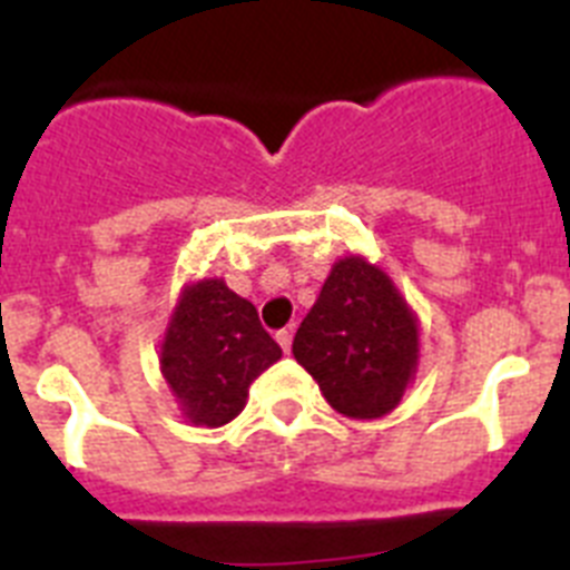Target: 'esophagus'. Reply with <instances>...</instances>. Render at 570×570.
<instances>
[{"label":"esophagus","instance_id":"obj_1","mask_svg":"<svg viewBox=\"0 0 570 570\" xmlns=\"http://www.w3.org/2000/svg\"><path fill=\"white\" fill-rule=\"evenodd\" d=\"M276 342H279L282 351H285V354H288V351H291V342H294V328H282V331H276Z\"/></svg>","mask_w":570,"mask_h":570}]
</instances>
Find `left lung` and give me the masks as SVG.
I'll return each mask as SVG.
<instances>
[{
    "label": "left lung",
    "instance_id": "8db88e82",
    "mask_svg": "<svg viewBox=\"0 0 570 570\" xmlns=\"http://www.w3.org/2000/svg\"><path fill=\"white\" fill-rule=\"evenodd\" d=\"M294 356L345 416L374 420L400 405L416 367V320L380 268L347 256L294 336Z\"/></svg>",
    "mask_w": 570,
    "mask_h": 570
}]
</instances>
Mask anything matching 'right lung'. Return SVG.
<instances>
[{"mask_svg": "<svg viewBox=\"0 0 570 570\" xmlns=\"http://www.w3.org/2000/svg\"><path fill=\"white\" fill-rule=\"evenodd\" d=\"M282 356L248 299L223 279L190 285L163 345V374L194 425H225L245 407L248 387Z\"/></svg>", "mask_w": 570, "mask_h": 570, "instance_id": "add662e5", "label": "right lung"}]
</instances>
